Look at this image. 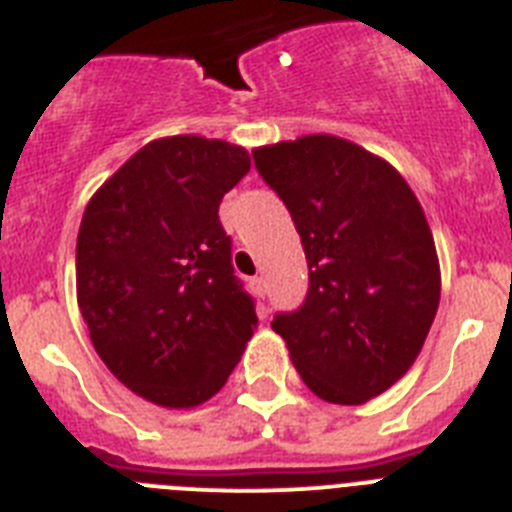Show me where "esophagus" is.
Instances as JSON below:
<instances>
[{
  "label": "esophagus",
  "instance_id": "34e87169",
  "mask_svg": "<svg viewBox=\"0 0 512 512\" xmlns=\"http://www.w3.org/2000/svg\"><path fill=\"white\" fill-rule=\"evenodd\" d=\"M248 284H251L253 295H259V297L266 295V282H264V277H253Z\"/></svg>",
  "mask_w": 512,
  "mask_h": 512
}]
</instances>
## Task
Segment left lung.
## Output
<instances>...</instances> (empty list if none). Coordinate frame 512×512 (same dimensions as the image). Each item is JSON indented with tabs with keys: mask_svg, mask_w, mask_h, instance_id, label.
Masks as SVG:
<instances>
[{
	"mask_svg": "<svg viewBox=\"0 0 512 512\" xmlns=\"http://www.w3.org/2000/svg\"><path fill=\"white\" fill-rule=\"evenodd\" d=\"M302 238L310 289L271 328L320 400L361 405L418 359L441 300L436 243L418 197L384 158L336 135L253 151Z\"/></svg>",
	"mask_w": 512,
	"mask_h": 512,
	"instance_id": "8db88e82",
	"label": "left lung"
}]
</instances>
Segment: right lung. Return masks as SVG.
I'll use <instances>...</instances> for the list:
<instances>
[{
	"label": "right lung",
	"mask_w": 512,
	"mask_h": 512,
	"mask_svg": "<svg viewBox=\"0 0 512 512\" xmlns=\"http://www.w3.org/2000/svg\"><path fill=\"white\" fill-rule=\"evenodd\" d=\"M251 169L202 135L151 140L94 192L76 238V300L99 359L161 408L223 390L259 325L217 207Z\"/></svg>",
	"instance_id": "1"
}]
</instances>
